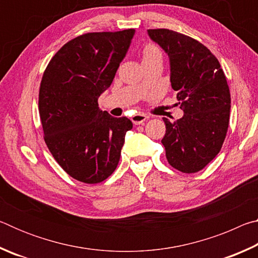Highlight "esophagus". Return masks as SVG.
<instances>
[{"instance_id":"1","label":"esophagus","mask_w":258,"mask_h":258,"mask_svg":"<svg viewBox=\"0 0 258 258\" xmlns=\"http://www.w3.org/2000/svg\"><path fill=\"white\" fill-rule=\"evenodd\" d=\"M148 119V116L145 115V113H135L134 116H132L131 120L133 121V124L135 125H141L145 123V121Z\"/></svg>"}]
</instances>
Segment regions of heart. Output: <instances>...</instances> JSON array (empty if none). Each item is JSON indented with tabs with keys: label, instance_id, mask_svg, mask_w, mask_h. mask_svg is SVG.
Returning a JSON list of instances; mask_svg holds the SVG:
<instances>
[{
	"label": "heart",
	"instance_id": "heart-1",
	"mask_svg": "<svg viewBox=\"0 0 258 258\" xmlns=\"http://www.w3.org/2000/svg\"><path fill=\"white\" fill-rule=\"evenodd\" d=\"M163 58V52L156 44L149 43L145 46L142 51V59L143 61L152 60V59H161Z\"/></svg>",
	"mask_w": 258,
	"mask_h": 258
}]
</instances>
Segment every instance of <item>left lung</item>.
<instances>
[{
  "mask_svg": "<svg viewBox=\"0 0 258 258\" xmlns=\"http://www.w3.org/2000/svg\"><path fill=\"white\" fill-rule=\"evenodd\" d=\"M150 38L169 56L171 83L184 112L166 125L161 140L169 165L196 173L215 158L230 120L231 95L221 64L197 40L169 29H149Z\"/></svg>",
  "mask_w": 258,
  "mask_h": 258,
  "instance_id": "obj_1",
  "label": "left lung"
}]
</instances>
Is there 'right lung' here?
Returning <instances> with one entry per match:
<instances>
[{"mask_svg":"<svg viewBox=\"0 0 258 258\" xmlns=\"http://www.w3.org/2000/svg\"><path fill=\"white\" fill-rule=\"evenodd\" d=\"M134 33L83 34L61 47L43 74L38 110L44 141L77 181L94 184L110 176L133 127L126 117L100 110L98 99L111 85Z\"/></svg>","mask_w":258,"mask_h":258,"instance_id":"obj_1","label":"right lung"}]
</instances>
